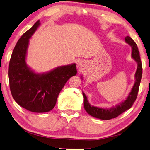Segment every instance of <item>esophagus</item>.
Here are the masks:
<instances>
[{"label": "esophagus", "instance_id": "34e87169", "mask_svg": "<svg viewBox=\"0 0 150 150\" xmlns=\"http://www.w3.org/2000/svg\"><path fill=\"white\" fill-rule=\"evenodd\" d=\"M81 65H82V63H81V62H79L78 63V67H81Z\"/></svg>", "mask_w": 150, "mask_h": 150}]
</instances>
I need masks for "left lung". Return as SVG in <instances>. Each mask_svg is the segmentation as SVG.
Instances as JSON below:
<instances>
[{"label":"left lung","mask_w":150,"mask_h":150,"mask_svg":"<svg viewBox=\"0 0 150 150\" xmlns=\"http://www.w3.org/2000/svg\"><path fill=\"white\" fill-rule=\"evenodd\" d=\"M125 41L127 44L131 46L132 48V58L137 63V70L135 73V82L132 87L130 92L129 93L126 99L119 103L118 104L112 106L111 108H100L91 105L88 102L87 96L82 92L83 96H84V107L86 111L90 116L103 120H108L112 118H115L122 113L126 111L132 107L135 100H136L137 92H138L139 84H140L142 76V65L139 52L138 50L136 42L132 40L129 36H126L125 38ZM81 79L82 80V76H81Z\"/></svg>","instance_id":"left-lung-1"}]
</instances>
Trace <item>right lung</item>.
Here are the masks:
<instances>
[{
    "label": "right lung",
    "mask_w": 150,
    "mask_h": 150,
    "mask_svg": "<svg viewBox=\"0 0 150 150\" xmlns=\"http://www.w3.org/2000/svg\"><path fill=\"white\" fill-rule=\"evenodd\" d=\"M40 25L38 20L20 38L12 54L8 68L10 89L14 100L24 108L36 113L52 110L64 86L77 73L75 63L58 66L43 73L36 72L27 65L29 39Z\"/></svg>",
    "instance_id": "right-lung-1"
}]
</instances>
